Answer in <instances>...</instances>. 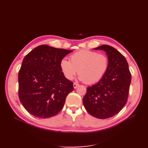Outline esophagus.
<instances>
[{
	"label": "esophagus",
	"instance_id": "34e87169",
	"mask_svg": "<svg viewBox=\"0 0 148 148\" xmlns=\"http://www.w3.org/2000/svg\"><path fill=\"white\" fill-rule=\"evenodd\" d=\"M78 86H79V84H78L77 83H73V87H74L75 89L77 88Z\"/></svg>",
	"mask_w": 148,
	"mask_h": 148
}]
</instances>
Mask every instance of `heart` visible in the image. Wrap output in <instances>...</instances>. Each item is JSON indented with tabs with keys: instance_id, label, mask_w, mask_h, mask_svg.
<instances>
[{
	"instance_id": "obj_1",
	"label": "heart",
	"mask_w": 148,
	"mask_h": 148,
	"mask_svg": "<svg viewBox=\"0 0 148 148\" xmlns=\"http://www.w3.org/2000/svg\"><path fill=\"white\" fill-rule=\"evenodd\" d=\"M109 59L106 54L82 50L70 56V60L62 59L60 69L66 78L73 79L78 73L79 79L86 84H95L104 78L109 68Z\"/></svg>"
}]
</instances>
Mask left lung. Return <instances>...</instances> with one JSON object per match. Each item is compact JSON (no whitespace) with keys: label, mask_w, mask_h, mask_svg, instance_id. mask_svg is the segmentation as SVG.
<instances>
[{"label":"left lung","mask_w":148,"mask_h":148,"mask_svg":"<svg viewBox=\"0 0 148 148\" xmlns=\"http://www.w3.org/2000/svg\"><path fill=\"white\" fill-rule=\"evenodd\" d=\"M95 49L106 52L109 68L104 78L87 88L83 102L89 114L105 119L118 114L126 104L132 76L126 59L117 49L108 45Z\"/></svg>","instance_id":"8db88e82"}]
</instances>
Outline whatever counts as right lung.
Here are the masks:
<instances>
[{"mask_svg":"<svg viewBox=\"0 0 148 148\" xmlns=\"http://www.w3.org/2000/svg\"><path fill=\"white\" fill-rule=\"evenodd\" d=\"M71 52L41 45L23 59L18 73V96L31 115L49 118L63 108L67 95L74 88L73 82L65 77L60 64Z\"/></svg>","mask_w":148,"mask_h":148,"instance_id":"1","label":"right lung"}]
</instances>
